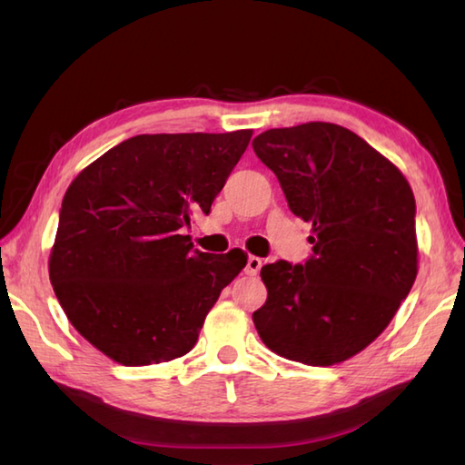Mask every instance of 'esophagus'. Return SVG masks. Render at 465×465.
I'll list each match as a JSON object with an SVG mask.
<instances>
[{"label": "esophagus", "mask_w": 465, "mask_h": 465, "mask_svg": "<svg viewBox=\"0 0 465 465\" xmlns=\"http://www.w3.org/2000/svg\"><path fill=\"white\" fill-rule=\"evenodd\" d=\"M263 262L260 258H255V255H250L248 258V265H245V275H250V278H253V275H258L260 270H262Z\"/></svg>", "instance_id": "1"}]
</instances>
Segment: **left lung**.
I'll return each mask as SVG.
<instances>
[{"label":"left lung","mask_w":465,"mask_h":465,"mask_svg":"<svg viewBox=\"0 0 465 465\" xmlns=\"http://www.w3.org/2000/svg\"><path fill=\"white\" fill-rule=\"evenodd\" d=\"M253 152L278 175L290 210L312 223L305 265L262 268V341L285 360L333 365L388 328L418 275L416 200L396 165L348 127H275Z\"/></svg>","instance_id":"obj_1"}]
</instances>
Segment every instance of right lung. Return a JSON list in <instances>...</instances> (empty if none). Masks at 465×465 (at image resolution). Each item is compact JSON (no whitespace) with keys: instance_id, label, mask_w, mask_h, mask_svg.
<instances>
[{"instance_id":"right-lung-1","label":"right lung","mask_w":465,"mask_h":465,"mask_svg":"<svg viewBox=\"0 0 465 465\" xmlns=\"http://www.w3.org/2000/svg\"><path fill=\"white\" fill-rule=\"evenodd\" d=\"M253 132L135 135L64 195L49 280L74 328L140 368L182 358L248 253L193 252L182 227L210 213Z\"/></svg>"}]
</instances>
